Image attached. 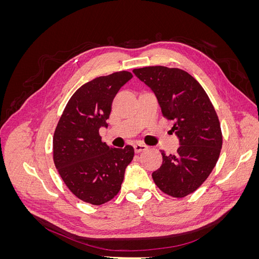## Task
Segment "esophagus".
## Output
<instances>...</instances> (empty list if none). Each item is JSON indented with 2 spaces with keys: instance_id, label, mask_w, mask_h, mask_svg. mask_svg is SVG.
Returning a JSON list of instances; mask_svg holds the SVG:
<instances>
[{
  "instance_id": "34e87169",
  "label": "esophagus",
  "mask_w": 259,
  "mask_h": 259,
  "mask_svg": "<svg viewBox=\"0 0 259 259\" xmlns=\"http://www.w3.org/2000/svg\"><path fill=\"white\" fill-rule=\"evenodd\" d=\"M146 149H147V146L144 145V144H135V145H134V150H135L136 153L145 151Z\"/></svg>"
}]
</instances>
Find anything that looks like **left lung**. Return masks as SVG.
Instances as JSON below:
<instances>
[{"label": "left lung", "instance_id": "8db88e82", "mask_svg": "<svg viewBox=\"0 0 259 259\" xmlns=\"http://www.w3.org/2000/svg\"><path fill=\"white\" fill-rule=\"evenodd\" d=\"M133 72L153 91L180 143L175 154L161 151L163 162L152 173L153 182L170 197L184 198L205 182L221 154L223 134L215 108L201 84L182 69L152 66Z\"/></svg>", "mask_w": 259, "mask_h": 259}]
</instances>
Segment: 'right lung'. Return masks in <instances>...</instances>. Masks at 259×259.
<instances>
[{
  "instance_id": "1",
  "label": "right lung",
  "mask_w": 259,
  "mask_h": 259,
  "mask_svg": "<svg viewBox=\"0 0 259 259\" xmlns=\"http://www.w3.org/2000/svg\"><path fill=\"white\" fill-rule=\"evenodd\" d=\"M133 77L128 71L98 76L69 99L53 137V159L58 173L76 198L101 205L119 193L134 148L117 149L101 142L116 93Z\"/></svg>"
}]
</instances>
